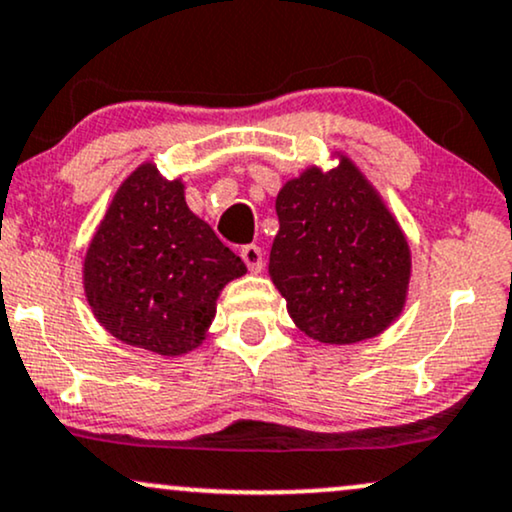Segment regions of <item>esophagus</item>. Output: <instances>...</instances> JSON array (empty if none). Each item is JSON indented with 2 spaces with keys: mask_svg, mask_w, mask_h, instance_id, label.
<instances>
[{
  "mask_svg": "<svg viewBox=\"0 0 512 512\" xmlns=\"http://www.w3.org/2000/svg\"><path fill=\"white\" fill-rule=\"evenodd\" d=\"M239 254H242V261L246 263V268H249L251 273H261V270H263V251H261V246L246 244V246H242V251H239Z\"/></svg>",
  "mask_w": 512,
  "mask_h": 512,
  "instance_id": "34e87169",
  "label": "esophagus"
}]
</instances>
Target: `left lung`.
I'll return each instance as SVG.
<instances>
[{
  "mask_svg": "<svg viewBox=\"0 0 512 512\" xmlns=\"http://www.w3.org/2000/svg\"><path fill=\"white\" fill-rule=\"evenodd\" d=\"M277 192L280 220L268 273L287 313L318 344L377 337L408 299L410 244L368 175L344 151Z\"/></svg>",
  "mask_w": 512,
  "mask_h": 512,
  "instance_id": "obj_1",
  "label": "left lung"
}]
</instances>
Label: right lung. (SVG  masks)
Segmentation results:
<instances>
[{"label": "right lung", "mask_w": 512, "mask_h": 512, "mask_svg": "<svg viewBox=\"0 0 512 512\" xmlns=\"http://www.w3.org/2000/svg\"><path fill=\"white\" fill-rule=\"evenodd\" d=\"M244 261L189 211L182 178L144 161L121 182L82 258V289L118 342L163 358L199 349Z\"/></svg>", "instance_id": "obj_1"}]
</instances>
